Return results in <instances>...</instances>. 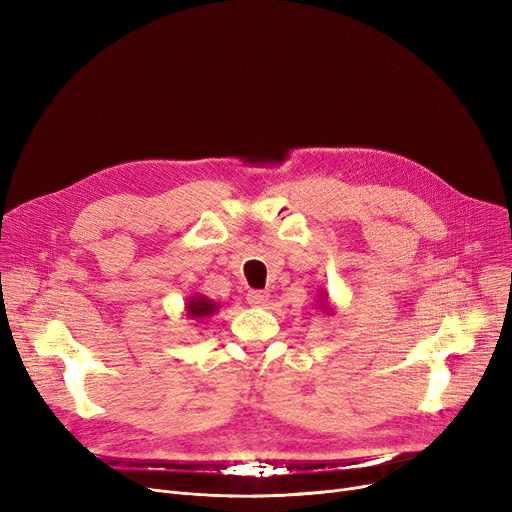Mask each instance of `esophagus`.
<instances>
[{
    "instance_id": "1",
    "label": "esophagus",
    "mask_w": 512,
    "mask_h": 512,
    "mask_svg": "<svg viewBox=\"0 0 512 512\" xmlns=\"http://www.w3.org/2000/svg\"><path fill=\"white\" fill-rule=\"evenodd\" d=\"M267 301H270V292L267 290H249L247 292V303L251 307H263Z\"/></svg>"
}]
</instances>
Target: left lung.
<instances>
[{"label":"left lung","instance_id":"left-lung-1","mask_svg":"<svg viewBox=\"0 0 512 512\" xmlns=\"http://www.w3.org/2000/svg\"><path fill=\"white\" fill-rule=\"evenodd\" d=\"M324 297H326V294H324ZM324 309H328V307H324Z\"/></svg>","mask_w":512,"mask_h":512}]
</instances>
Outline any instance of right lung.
<instances>
[{"label": "right lung", "mask_w": 512, "mask_h": 512, "mask_svg": "<svg viewBox=\"0 0 512 512\" xmlns=\"http://www.w3.org/2000/svg\"><path fill=\"white\" fill-rule=\"evenodd\" d=\"M215 311H218V303L209 301L207 297H201V294L191 297L186 303V315L191 319H205V317H211Z\"/></svg>", "instance_id": "right-lung-1"}]
</instances>
